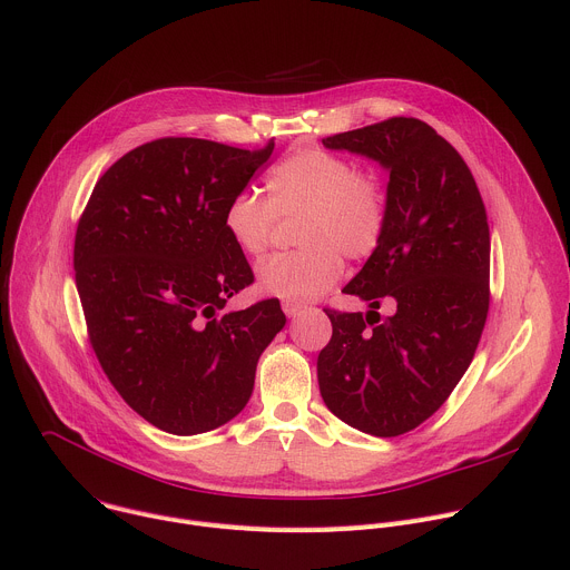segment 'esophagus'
<instances>
[{"instance_id": "esophagus-1", "label": "esophagus", "mask_w": 570, "mask_h": 570, "mask_svg": "<svg viewBox=\"0 0 570 570\" xmlns=\"http://www.w3.org/2000/svg\"><path fill=\"white\" fill-rule=\"evenodd\" d=\"M282 308H284V314L288 316V318H295L302 308H304V304H299V302H291V299H286V302H282Z\"/></svg>"}]
</instances>
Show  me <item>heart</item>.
<instances>
[{
	"label": "heart",
	"instance_id": "obj_1",
	"mask_svg": "<svg viewBox=\"0 0 570 570\" xmlns=\"http://www.w3.org/2000/svg\"><path fill=\"white\" fill-rule=\"evenodd\" d=\"M299 216V249L275 254L258 266V288L291 302L330 291L343 258L371 256L386 229L389 197L384 181L323 147L297 149L266 177V199L252 190L234 195L225 209V232L245 256H262L277 218Z\"/></svg>",
	"mask_w": 570,
	"mask_h": 570
}]
</instances>
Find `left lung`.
<instances>
[{
	"instance_id": "8db88e82",
	"label": "left lung",
	"mask_w": 570,
	"mask_h": 570,
	"mask_svg": "<svg viewBox=\"0 0 570 570\" xmlns=\"http://www.w3.org/2000/svg\"><path fill=\"white\" fill-rule=\"evenodd\" d=\"M389 170L386 229L343 288L371 312H336L318 354L327 409L354 430L400 436L450 397L475 356L489 314L491 236L473 173L461 154L419 118L323 138ZM389 305L382 317L376 308Z\"/></svg>"
}]
</instances>
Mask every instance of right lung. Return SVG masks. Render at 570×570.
<instances>
[{"label": "right lung", "instance_id": "obj_1", "mask_svg": "<svg viewBox=\"0 0 570 570\" xmlns=\"http://www.w3.org/2000/svg\"><path fill=\"white\" fill-rule=\"evenodd\" d=\"M275 142L240 149L159 138L118 159L77 225L75 279L88 341L122 400L154 428L190 436L247 404L256 361L286 316L277 297L243 312L254 282L223 218Z\"/></svg>", "mask_w": 570, "mask_h": 570}]
</instances>
